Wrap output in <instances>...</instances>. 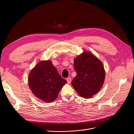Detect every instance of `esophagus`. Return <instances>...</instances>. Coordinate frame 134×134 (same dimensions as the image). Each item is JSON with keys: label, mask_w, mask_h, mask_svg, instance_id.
<instances>
[{"label": "esophagus", "mask_w": 134, "mask_h": 134, "mask_svg": "<svg viewBox=\"0 0 134 134\" xmlns=\"http://www.w3.org/2000/svg\"><path fill=\"white\" fill-rule=\"evenodd\" d=\"M66 80H67V82L68 83H71V78H69V77H68V78H67V79H66Z\"/></svg>", "instance_id": "1"}]
</instances>
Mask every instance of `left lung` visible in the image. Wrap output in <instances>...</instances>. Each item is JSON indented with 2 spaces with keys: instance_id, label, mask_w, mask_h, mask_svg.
<instances>
[{
  "instance_id": "1",
  "label": "left lung",
  "mask_w": 134,
  "mask_h": 134,
  "mask_svg": "<svg viewBox=\"0 0 134 134\" xmlns=\"http://www.w3.org/2000/svg\"><path fill=\"white\" fill-rule=\"evenodd\" d=\"M76 75L72 85L79 96L90 98L97 93L105 79V71L101 61L88 52H85L74 59Z\"/></svg>"
}]
</instances>
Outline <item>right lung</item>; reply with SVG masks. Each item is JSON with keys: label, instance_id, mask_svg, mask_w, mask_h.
I'll return each instance as SVG.
<instances>
[{"label": "right lung", "instance_id": "right-lung-1", "mask_svg": "<svg viewBox=\"0 0 134 134\" xmlns=\"http://www.w3.org/2000/svg\"><path fill=\"white\" fill-rule=\"evenodd\" d=\"M28 81L33 94L47 103L55 100L62 87L67 82L51 61L40 62L30 73Z\"/></svg>", "mask_w": 134, "mask_h": 134}]
</instances>
